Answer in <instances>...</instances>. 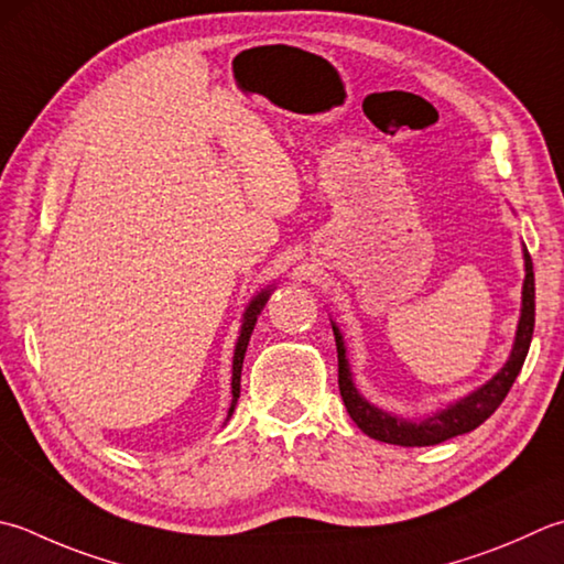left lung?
Wrapping results in <instances>:
<instances>
[{
    "instance_id": "left-lung-1",
    "label": "left lung",
    "mask_w": 564,
    "mask_h": 564,
    "mask_svg": "<svg viewBox=\"0 0 564 564\" xmlns=\"http://www.w3.org/2000/svg\"><path fill=\"white\" fill-rule=\"evenodd\" d=\"M525 259V281H523V303H521V319H518L516 341L511 349L509 361L503 364V369L489 379L477 391H471L465 399L452 403L445 411L425 417V421H405L393 413H386L381 408L371 405L364 395L357 391L355 379H351L345 337H341L339 327L333 323V333L337 341V364H339V393L341 401L347 405V413L351 421L357 423L361 433H367L373 440L389 445L401 447H427L440 445L449 437L471 433L474 427H479L487 417L503 403L509 395L511 386L518 373H521L523 361L528 357V347L533 339L535 327V275H533V261L531 253L523 249Z\"/></svg>"
}]
</instances>
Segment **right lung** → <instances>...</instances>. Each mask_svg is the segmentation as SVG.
I'll return each mask as SVG.
<instances>
[{"instance_id": "right-lung-1", "label": "right lung", "mask_w": 564, "mask_h": 564, "mask_svg": "<svg viewBox=\"0 0 564 564\" xmlns=\"http://www.w3.org/2000/svg\"><path fill=\"white\" fill-rule=\"evenodd\" d=\"M273 289L261 291L253 301L249 303L245 319H241V329H239V339H237V347H235V359H231V405H229V413H227V421L229 415L235 413V405L239 399V386H241V364H245V355H247V345H249V337L253 333V325H257V317L261 315L263 305H267L269 295Z\"/></svg>"}]
</instances>
